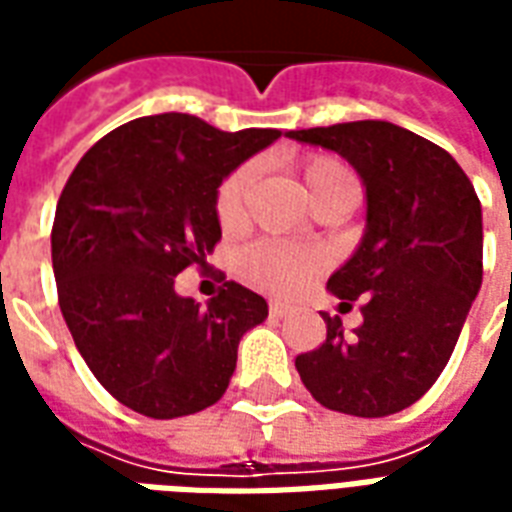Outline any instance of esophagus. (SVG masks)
<instances>
[{
  "label": "esophagus",
  "instance_id": "esophagus-1",
  "mask_svg": "<svg viewBox=\"0 0 512 512\" xmlns=\"http://www.w3.org/2000/svg\"><path fill=\"white\" fill-rule=\"evenodd\" d=\"M288 304H282V301H271L268 304V312H271V318H285L288 315Z\"/></svg>",
  "mask_w": 512,
  "mask_h": 512
}]
</instances>
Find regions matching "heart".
<instances>
[{
	"instance_id": "1",
	"label": "heart",
	"mask_w": 512,
	"mask_h": 512,
	"mask_svg": "<svg viewBox=\"0 0 512 512\" xmlns=\"http://www.w3.org/2000/svg\"><path fill=\"white\" fill-rule=\"evenodd\" d=\"M345 175H351V169L332 156H310L301 164V180H304V189H307L310 197L318 194L323 186H329L332 180L345 178ZM249 183H252V167L249 164L233 169L222 180V186L216 191V216H219V222L224 227H230V224L241 219ZM318 266H321V255L304 252V249H293V246L271 244V241L252 244L241 255V274H244V279L266 290L296 288Z\"/></svg>"
}]
</instances>
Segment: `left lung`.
<instances>
[{"instance_id": "8db88e82", "label": "left lung", "mask_w": 512, "mask_h": 512, "mask_svg": "<svg viewBox=\"0 0 512 512\" xmlns=\"http://www.w3.org/2000/svg\"><path fill=\"white\" fill-rule=\"evenodd\" d=\"M334 150L367 197L365 235L326 290L340 312L362 301V326L345 334L323 315L326 340L296 356L321 406L389 417L436 384L483 285V208L472 180L439 145L386 120L288 131Z\"/></svg>"}]
</instances>
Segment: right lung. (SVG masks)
Masks as SVG:
<instances>
[{
    "mask_svg": "<svg viewBox=\"0 0 512 512\" xmlns=\"http://www.w3.org/2000/svg\"><path fill=\"white\" fill-rule=\"evenodd\" d=\"M279 136L180 112L136 117L98 139L65 183L51 227L62 318L93 376L136 414L213 406L241 337L268 318L266 299L238 282L200 307L178 296L175 277L205 266L222 238V180Z\"/></svg>",
    "mask_w": 512,
    "mask_h": 512,
    "instance_id": "right-lung-1",
    "label": "right lung"
}]
</instances>
